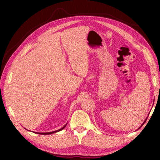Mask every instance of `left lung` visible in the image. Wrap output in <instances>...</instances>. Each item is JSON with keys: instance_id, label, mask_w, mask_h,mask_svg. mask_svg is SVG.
I'll return each instance as SVG.
<instances>
[{"instance_id": "8db88e82", "label": "left lung", "mask_w": 160, "mask_h": 160, "mask_svg": "<svg viewBox=\"0 0 160 160\" xmlns=\"http://www.w3.org/2000/svg\"><path fill=\"white\" fill-rule=\"evenodd\" d=\"M147 119H146V120H145V121H144V122H143V124H142V125H143V124H144L145 123V122H146V121H147ZM142 126H141V127H142Z\"/></svg>"}]
</instances>
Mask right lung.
<instances>
[{
    "label": "right lung",
    "instance_id": "add662e5",
    "mask_svg": "<svg viewBox=\"0 0 160 160\" xmlns=\"http://www.w3.org/2000/svg\"><path fill=\"white\" fill-rule=\"evenodd\" d=\"M67 125V124H66ZM66 125H64V127H63L62 128L60 129H58V130L57 131H52V132H34L35 133H37V134H40V135H50V134H52V133H54V132H58V131H60L61 130H62V129L66 127ZM29 131V130H28Z\"/></svg>",
    "mask_w": 160,
    "mask_h": 160
}]
</instances>
